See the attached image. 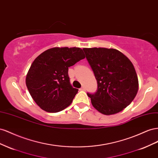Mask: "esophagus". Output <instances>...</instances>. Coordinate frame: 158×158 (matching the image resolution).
I'll return each instance as SVG.
<instances>
[{"mask_svg":"<svg viewBox=\"0 0 158 158\" xmlns=\"http://www.w3.org/2000/svg\"><path fill=\"white\" fill-rule=\"evenodd\" d=\"M85 89H85V87L84 86H83L82 87H81V88L79 89L80 91H85Z\"/></svg>","mask_w":158,"mask_h":158,"instance_id":"1","label":"esophagus"}]
</instances>
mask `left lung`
Here are the masks:
<instances>
[{"label":"left lung","instance_id":"1","mask_svg":"<svg viewBox=\"0 0 158 158\" xmlns=\"http://www.w3.org/2000/svg\"><path fill=\"white\" fill-rule=\"evenodd\" d=\"M97 81V92L87 93L101 113L110 115L123 110L136 97L138 79L132 62L115 49L83 48Z\"/></svg>","mask_w":158,"mask_h":158}]
</instances>
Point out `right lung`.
I'll list each match as a JSON object with an SVG mask.
<instances>
[{"label":"right lung","mask_w":158,"mask_h":158,"mask_svg":"<svg viewBox=\"0 0 158 158\" xmlns=\"http://www.w3.org/2000/svg\"><path fill=\"white\" fill-rule=\"evenodd\" d=\"M85 57L79 48H53L38 56L26 78L35 103L45 111L57 112L71 105L78 89L71 86L69 67Z\"/></svg>","instance_id":"obj_1"}]
</instances>
